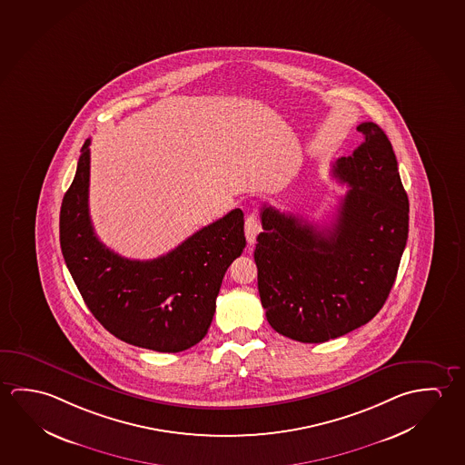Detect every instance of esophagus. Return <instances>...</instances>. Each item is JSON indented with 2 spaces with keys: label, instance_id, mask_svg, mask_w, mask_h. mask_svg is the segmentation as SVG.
I'll use <instances>...</instances> for the list:
<instances>
[{
  "label": "esophagus",
  "instance_id": "1",
  "mask_svg": "<svg viewBox=\"0 0 465 465\" xmlns=\"http://www.w3.org/2000/svg\"><path fill=\"white\" fill-rule=\"evenodd\" d=\"M259 232H261V223H259L258 215H254V213L248 215V219L244 222V235H246L248 243L252 244L256 242Z\"/></svg>",
  "mask_w": 465,
  "mask_h": 465
}]
</instances>
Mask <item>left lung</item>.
<instances>
[{
  "label": "left lung",
  "instance_id": "8db88e82",
  "mask_svg": "<svg viewBox=\"0 0 465 465\" xmlns=\"http://www.w3.org/2000/svg\"><path fill=\"white\" fill-rule=\"evenodd\" d=\"M332 175L351 190L331 225L264 204L256 238L259 297L279 334L326 342L373 320L396 281L409 235V198L396 153L376 123Z\"/></svg>",
  "mask_w": 465,
  "mask_h": 465
}]
</instances>
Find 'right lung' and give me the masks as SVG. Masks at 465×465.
Instances as JSON below:
<instances>
[{
	"mask_svg": "<svg viewBox=\"0 0 465 465\" xmlns=\"http://www.w3.org/2000/svg\"><path fill=\"white\" fill-rule=\"evenodd\" d=\"M89 145L91 139L81 149L60 213V244L73 281L95 320L123 342L186 351L207 334L222 279L246 246L243 213L230 211L160 258H123L92 227Z\"/></svg>",
	"mask_w": 465,
	"mask_h": 465,
	"instance_id": "obj_1",
	"label": "right lung"
}]
</instances>
